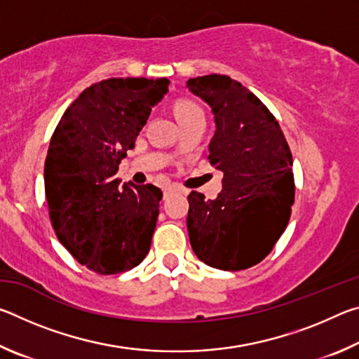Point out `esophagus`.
<instances>
[{
  "label": "esophagus",
  "instance_id": "34e87169",
  "mask_svg": "<svg viewBox=\"0 0 359 359\" xmlns=\"http://www.w3.org/2000/svg\"><path fill=\"white\" fill-rule=\"evenodd\" d=\"M175 191H179V188H175V187H166V188H165V198H168L169 194H172V193H175Z\"/></svg>",
  "mask_w": 359,
  "mask_h": 359
}]
</instances>
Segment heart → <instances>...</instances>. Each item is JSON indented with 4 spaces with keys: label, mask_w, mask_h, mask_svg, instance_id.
<instances>
[{
    "label": "heart",
    "mask_w": 359,
    "mask_h": 359,
    "mask_svg": "<svg viewBox=\"0 0 359 359\" xmlns=\"http://www.w3.org/2000/svg\"><path fill=\"white\" fill-rule=\"evenodd\" d=\"M174 112H175V117H177L179 121L190 118L196 114H203L201 107H199L196 102H193L190 100H180L179 102H175Z\"/></svg>",
    "instance_id": "1"
}]
</instances>
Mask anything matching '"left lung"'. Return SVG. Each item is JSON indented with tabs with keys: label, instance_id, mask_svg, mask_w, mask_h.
Returning <instances> with one entry per match:
<instances>
[{
	"label": "left lung",
	"instance_id": "left-lung-1",
	"mask_svg": "<svg viewBox=\"0 0 359 359\" xmlns=\"http://www.w3.org/2000/svg\"><path fill=\"white\" fill-rule=\"evenodd\" d=\"M212 107L210 165L223 172L215 199L188 194V236L196 257L223 271L248 269L272 252L294 203L293 156L283 131L250 90L228 76L188 79Z\"/></svg>",
	"mask_w": 359,
	"mask_h": 359
}]
</instances>
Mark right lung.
Wrapping results in <instances>:
<instances>
[{
    "label": "right lung",
    "mask_w": 359,
    "mask_h": 359,
    "mask_svg": "<svg viewBox=\"0 0 359 359\" xmlns=\"http://www.w3.org/2000/svg\"><path fill=\"white\" fill-rule=\"evenodd\" d=\"M168 85L166 77L93 83L52 135L44 166L48 217L66 250L96 274L130 271L150 250L163 191L151 184L118 187L115 174Z\"/></svg>",
    "instance_id": "obj_1"
}]
</instances>
